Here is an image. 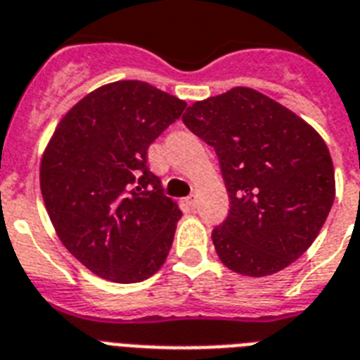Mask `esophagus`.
<instances>
[{"label": "esophagus", "mask_w": 360, "mask_h": 360, "mask_svg": "<svg viewBox=\"0 0 360 360\" xmlns=\"http://www.w3.org/2000/svg\"><path fill=\"white\" fill-rule=\"evenodd\" d=\"M186 205L191 206V208H195V206H197V197H195V195H189L188 199H186Z\"/></svg>", "instance_id": "34e87169"}]
</instances>
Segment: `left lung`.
I'll use <instances>...</instances> for the list:
<instances>
[{
    "label": "left lung",
    "mask_w": 360,
    "mask_h": 360,
    "mask_svg": "<svg viewBox=\"0 0 360 360\" xmlns=\"http://www.w3.org/2000/svg\"><path fill=\"white\" fill-rule=\"evenodd\" d=\"M182 120L216 150L229 191V214L212 231L221 263L261 278L297 261L319 235L336 193L319 133L242 86L193 103Z\"/></svg>",
    "instance_id": "1"
}]
</instances>
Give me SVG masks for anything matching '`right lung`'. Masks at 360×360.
Masks as SVG:
<instances>
[{
  "instance_id": "1",
  "label": "right lung",
  "mask_w": 360,
  "mask_h": 360,
  "mask_svg": "<svg viewBox=\"0 0 360 360\" xmlns=\"http://www.w3.org/2000/svg\"><path fill=\"white\" fill-rule=\"evenodd\" d=\"M186 101L118 80L61 118L41 161V193L63 246L94 274L136 283L163 266L182 212L148 169L150 144Z\"/></svg>"
}]
</instances>
